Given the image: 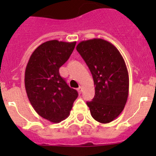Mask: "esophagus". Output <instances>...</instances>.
Segmentation results:
<instances>
[{
  "label": "esophagus",
  "mask_w": 156,
  "mask_h": 156,
  "mask_svg": "<svg viewBox=\"0 0 156 156\" xmlns=\"http://www.w3.org/2000/svg\"><path fill=\"white\" fill-rule=\"evenodd\" d=\"M78 91L79 94H81V91H82V87H81V86H80V87L78 88Z\"/></svg>",
  "instance_id": "1"
}]
</instances>
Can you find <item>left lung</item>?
Wrapping results in <instances>:
<instances>
[{
	"label": "left lung",
	"mask_w": 156,
	"mask_h": 156,
	"mask_svg": "<svg viewBox=\"0 0 156 156\" xmlns=\"http://www.w3.org/2000/svg\"><path fill=\"white\" fill-rule=\"evenodd\" d=\"M76 50L92 74L95 95L87 102L92 117L103 124L109 123L121 114L128 97L129 77L120 52L101 38L81 41Z\"/></svg>",
	"instance_id": "1"
}]
</instances>
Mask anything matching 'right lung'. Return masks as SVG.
<instances>
[{
    "label": "right lung",
    "instance_id": "add662e5",
    "mask_svg": "<svg viewBox=\"0 0 156 156\" xmlns=\"http://www.w3.org/2000/svg\"><path fill=\"white\" fill-rule=\"evenodd\" d=\"M75 44V41L57 40L44 42L34 50L26 66L25 87L28 98L36 112L53 123L68 117L78 96L59 72Z\"/></svg>",
    "mask_w": 156,
    "mask_h": 156
}]
</instances>
